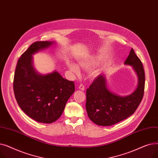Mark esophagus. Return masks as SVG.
<instances>
[{
    "label": "esophagus",
    "instance_id": "1",
    "mask_svg": "<svg viewBox=\"0 0 158 158\" xmlns=\"http://www.w3.org/2000/svg\"><path fill=\"white\" fill-rule=\"evenodd\" d=\"M79 89H81V90H82V91H84V90H85V86H84L83 85L81 84V85L79 86Z\"/></svg>",
    "mask_w": 158,
    "mask_h": 158
}]
</instances>
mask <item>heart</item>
<instances>
[{
  "mask_svg": "<svg viewBox=\"0 0 158 158\" xmlns=\"http://www.w3.org/2000/svg\"><path fill=\"white\" fill-rule=\"evenodd\" d=\"M97 60V58L95 57H89V58H86V59L80 60L78 61V65L82 69H85V70H89L96 64ZM66 65H67L68 68L70 69V70L72 71L75 74L79 75L80 73L79 69L76 64L73 63L72 61H66ZM99 72H100V70L98 69L95 70L91 73V76L92 77H95L99 73Z\"/></svg>",
  "mask_w": 158,
  "mask_h": 158,
  "instance_id": "heart-1",
  "label": "heart"
}]
</instances>
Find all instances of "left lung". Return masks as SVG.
Returning a JSON list of instances; mask_svg holds the SVG:
<instances>
[{
	"label": "left lung",
	"instance_id": "obj_1",
	"mask_svg": "<svg viewBox=\"0 0 158 158\" xmlns=\"http://www.w3.org/2000/svg\"><path fill=\"white\" fill-rule=\"evenodd\" d=\"M132 66L138 76L137 87L127 96L115 94L107 87L104 74L99 75L86 89V109L88 117L98 126H110L133 114L142 100L145 88V72L142 61L133 48L124 62Z\"/></svg>",
	"mask_w": 158,
	"mask_h": 158
}]
</instances>
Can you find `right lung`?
Here are the masks:
<instances>
[{
    "label": "right lung",
    "mask_w": 158,
    "mask_h": 158,
    "mask_svg": "<svg viewBox=\"0 0 158 158\" xmlns=\"http://www.w3.org/2000/svg\"><path fill=\"white\" fill-rule=\"evenodd\" d=\"M54 44L48 41L33 43L19 59L13 80L15 96L21 110L32 119L45 123L61 117L75 92L74 82L57 71L44 75L33 67L32 55Z\"/></svg>",
    "instance_id": "right-lung-1"
}]
</instances>
